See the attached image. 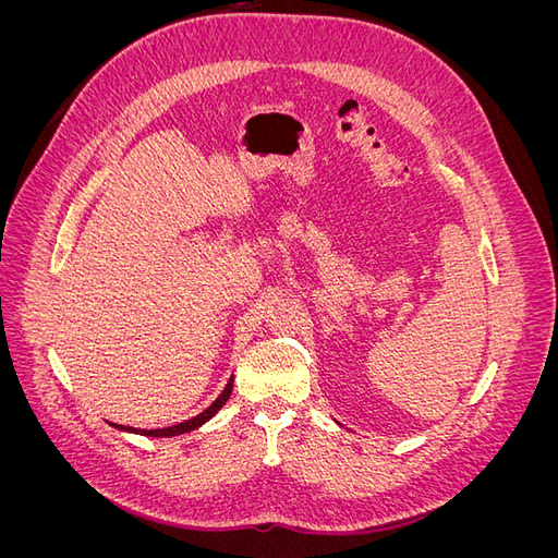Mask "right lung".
Instances as JSON below:
<instances>
[{"instance_id": "add662e5", "label": "right lung", "mask_w": 558, "mask_h": 558, "mask_svg": "<svg viewBox=\"0 0 558 558\" xmlns=\"http://www.w3.org/2000/svg\"><path fill=\"white\" fill-rule=\"evenodd\" d=\"M230 393H232V379L228 381V386L223 388V393L218 396L209 408L202 412V414H197V416H193V418H189V421H183V424H177V426H170V428H158V430H140V428H130V426H118V424H113L116 428H121V430H128V433H140V435H150V437H172V435H183V433H191V430H195V428H199L202 424H205V421H209L218 410L223 408L226 404V400L230 398Z\"/></svg>"}]
</instances>
